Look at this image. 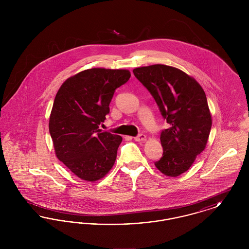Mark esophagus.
Wrapping results in <instances>:
<instances>
[{
  "instance_id": "1",
  "label": "esophagus",
  "mask_w": 249,
  "mask_h": 249,
  "mask_svg": "<svg viewBox=\"0 0 249 249\" xmlns=\"http://www.w3.org/2000/svg\"><path fill=\"white\" fill-rule=\"evenodd\" d=\"M145 139H146V136L144 134H140V135L134 137V140L136 142H142V141H145Z\"/></svg>"
}]
</instances>
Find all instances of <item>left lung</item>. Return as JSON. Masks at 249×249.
<instances>
[{
    "label": "left lung",
    "mask_w": 249,
    "mask_h": 249,
    "mask_svg": "<svg viewBox=\"0 0 249 249\" xmlns=\"http://www.w3.org/2000/svg\"><path fill=\"white\" fill-rule=\"evenodd\" d=\"M132 71L170 124L160 134L163 156L155 166L167 177H178L190 169L208 141L212 116L205 92L192 76L173 66L154 64Z\"/></svg>",
    "instance_id": "1"
}]
</instances>
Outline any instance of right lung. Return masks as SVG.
I'll return each mask as SVG.
<instances>
[{"instance_id":"1","label":"right lung","mask_w":249,"mask_h":249,"mask_svg":"<svg viewBox=\"0 0 249 249\" xmlns=\"http://www.w3.org/2000/svg\"><path fill=\"white\" fill-rule=\"evenodd\" d=\"M130 77L126 69L91 68L66 79L56 94L48 124L55 154L82 180H100L115 164L122 137L99 126L116 89Z\"/></svg>"}]
</instances>
